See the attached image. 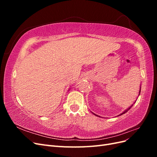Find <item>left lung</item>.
I'll use <instances>...</instances> for the list:
<instances>
[{
    "instance_id": "8db88e82",
    "label": "left lung",
    "mask_w": 157,
    "mask_h": 157,
    "mask_svg": "<svg viewBox=\"0 0 157 157\" xmlns=\"http://www.w3.org/2000/svg\"><path fill=\"white\" fill-rule=\"evenodd\" d=\"M140 92H141V86H140V92H139V96H140ZM136 101H135V102L134 103H134H136ZM134 104H132V105H131V106H130V107L129 108H128V109H126V110H125V111H124V112H123V113H122L121 114H120V115H118V116H120V115H123V114H124V113H126L127 111H129V110H130V108H131V107H132L133 106V105H134ZM94 115H96L97 117H99V116H98V115H96V114H94Z\"/></svg>"
}]
</instances>
